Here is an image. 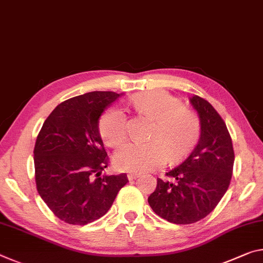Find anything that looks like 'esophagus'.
I'll return each instance as SVG.
<instances>
[{
	"label": "esophagus",
	"instance_id": "1",
	"mask_svg": "<svg viewBox=\"0 0 263 263\" xmlns=\"http://www.w3.org/2000/svg\"><path fill=\"white\" fill-rule=\"evenodd\" d=\"M138 177H139L138 173H128L127 174L128 180H133V179H136V178H138Z\"/></svg>",
	"mask_w": 263,
	"mask_h": 263
}]
</instances>
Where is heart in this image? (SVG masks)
<instances>
[{
  "label": "heart",
  "instance_id": "obj_1",
  "mask_svg": "<svg viewBox=\"0 0 263 263\" xmlns=\"http://www.w3.org/2000/svg\"><path fill=\"white\" fill-rule=\"evenodd\" d=\"M131 105L137 114L153 120L145 144L128 143L117 149L115 165L126 172H147L161 167L167 160L185 158L199 141L201 124L198 115L176 96L164 90H151L133 96ZM99 135L107 146L117 147L127 137V119L118 107L104 112L98 124Z\"/></svg>",
  "mask_w": 263,
  "mask_h": 263
}]
</instances>
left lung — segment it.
Returning a JSON list of instances; mask_svg holds the SVG:
<instances>
[{"label":"left lung","mask_w":263,"mask_h":263,"mask_svg":"<svg viewBox=\"0 0 263 263\" xmlns=\"http://www.w3.org/2000/svg\"><path fill=\"white\" fill-rule=\"evenodd\" d=\"M190 101L201 124L198 144L166 173L168 179H157L147 199L154 213L177 224L194 223L214 211L231 184L235 158L221 116L199 96Z\"/></svg>","instance_id":"obj_1"}]
</instances>
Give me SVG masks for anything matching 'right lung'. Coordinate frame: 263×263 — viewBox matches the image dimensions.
Here are the masks:
<instances>
[{
    "instance_id": "obj_1",
    "label": "right lung",
    "mask_w": 263,
    "mask_h": 263,
    "mask_svg": "<svg viewBox=\"0 0 263 263\" xmlns=\"http://www.w3.org/2000/svg\"><path fill=\"white\" fill-rule=\"evenodd\" d=\"M119 96L93 91L66 99L49 115L37 136V191L66 223L83 226L102 218L128 182L125 173L101 177L109 157L99 135V117Z\"/></svg>"
}]
</instances>
